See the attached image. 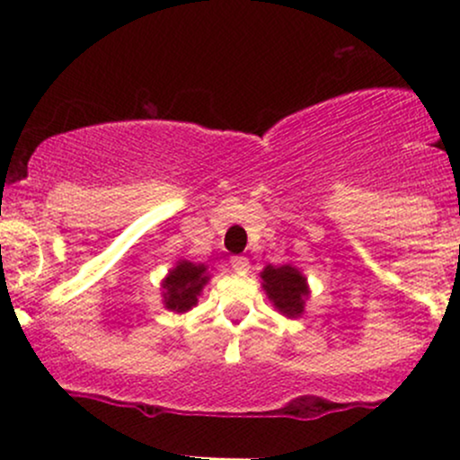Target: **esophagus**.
Returning <instances> with one entry per match:
<instances>
[{
    "mask_svg": "<svg viewBox=\"0 0 460 460\" xmlns=\"http://www.w3.org/2000/svg\"><path fill=\"white\" fill-rule=\"evenodd\" d=\"M231 268H234V272H237V274H246L248 268H251V261H248L246 257L235 255V257H231Z\"/></svg>",
    "mask_w": 460,
    "mask_h": 460,
    "instance_id": "1",
    "label": "esophagus"
}]
</instances>
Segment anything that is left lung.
<instances>
[{
	"mask_svg": "<svg viewBox=\"0 0 460 460\" xmlns=\"http://www.w3.org/2000/svg\"><path fill=\"white\" fill-rule=\"evenodd\" d=\"M261 279L268 298L272 300L274 307L283 311L289 318H296V315L303 314L305 298L309 296V289L307 283H305V277L296 268L268 266L261 272Z\"/></svg>",
	"mask_w": 460,
	"mask_h": 460,
	"instance_id": "1",
	"label": "left lung"
}]
</instances>
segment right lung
Returning a JSON list of instances; mask_svg holds the SVG:
<instances>
[{
	"label": "right lung",
	"mask_w": 460,
	"mask_h": 460,
	"mask_svg": "<svg viewBox=\"0 0 460 460\" xmlns=\"http://www.w3.org/2000/svg\"><path fill=\"white\" fill-rule=\"evenodd\" d=\"M205 266H197L192 261H179L164 281V303L171 311H188L197 305L199 292L208 283Z\"/></svg>",
	"instance_id": "1"
}]
</instances>
